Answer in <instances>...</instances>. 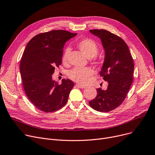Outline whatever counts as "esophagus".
I'll use <instances>...</instances> for the list:
<instances>
[{
    "label": "esophagus",
    "instance_id": "34e87169",
    "mask_svg": "<svg viewBox=\"0 0 155 155\" xmlns=\"http://www.w3.org/2000/svg\"><path fill=\"white\" fill-rule=\"evenodd\" d=\"M76 87H78V88H85V86L81 85H79V84H77V85H76Z\"/></svg>",
    "mask_w": 155,
    "mask_h": 155
}]
</instances>
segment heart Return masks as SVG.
<instances>
[{
    "mask_svg": "<svg viewBox=\"0 0 155 155\" xmlns=\"http://www.w3.org/2000/svg\"><path fill=\"white\" fill-rule=\"evenodd\" d=\"M78 48L83 52L85 56L90 58V61L94 64H97L98 61L96 57L99 51V47L94 40L90 38L82 39L77 43ZM71 48L67 47L64 51L61 57L64 64L67 63L69 55L70 54ZM94 74V71L90 67L74 68L69 71L68 76L73 81L81 85H85L90 80Z\"/></svg>",
    "mask_w": 155,
    "mask_h": 155,
    "instance_id": "obj_1",
    "label": "heart"
}]
</instances>
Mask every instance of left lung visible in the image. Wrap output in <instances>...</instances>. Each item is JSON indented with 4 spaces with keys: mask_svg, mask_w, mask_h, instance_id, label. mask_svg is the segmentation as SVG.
<instances>
[{
    "mask_svg": "<svg viewBox=\"0 0 155 155\" xmlns=\"http://www.w3.org/2000/svg\"><path fill=\"white\" fill-rule=\"evenodd\" d=\"M98 37L105 50V60L100 75L108 82L107 90L97 89V97L90 106L100 112L118 107L125 99L133 81V59L128 45L121 37L104 29L90 30Z\"/></svg>",
    "mask_w": 155,
    "mask_h": 155,
    "instance_id": "left-lung-1",
    "label": "left lung"
}]
</instances>
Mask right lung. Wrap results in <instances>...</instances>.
I'll use <instances>...</instances> for the list:
<instances>
[{
	"label": "right lung",
	"mask_w": 155,
	"mask_h": 155,
	"mask_svg": "<svg viewBox=\"0 0 155 155\" xmlns=\"http://www.w3.org/2000/svg\"><path fill=\"white\" fill-rule=\"evenodd\" d=\"M76 33L53 30L34 36L27 44L20 64L23 87L31 103L44 112H54L67 102L74 83L52 80L55 67L61 64L64 46Z\"/></svg>",
	"instance_id": "obj_1"
}]
</instances>
